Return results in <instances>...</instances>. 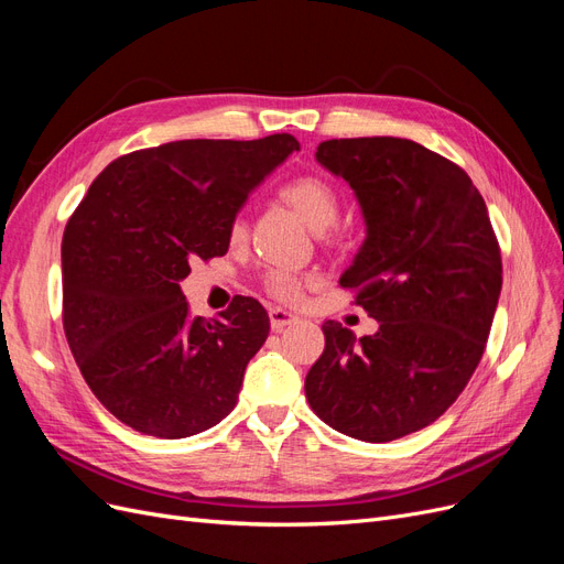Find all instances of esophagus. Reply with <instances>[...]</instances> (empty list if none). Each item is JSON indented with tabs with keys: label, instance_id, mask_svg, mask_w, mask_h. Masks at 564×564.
I'll list each match as a JSON object with an SVG mask.
<instances>
[{
	"label": "esophagus",
	"instance_id": "esophagus-1",
	"mask_svg": "<svg viewBox=\"0 0 564 564\" xmlns=\"http://www.w3.org/2000/svg\"><path fill=\"white\" fill-rule=\"evenodd\" d=\"M296 322H299V317L294 313L284 311V308H272L270 311V327H272V332L280 334L286 327H292V324H296Z\"/></svg>",
	"mask_w": 564,
	"mask_h": 564
}]
</instances>
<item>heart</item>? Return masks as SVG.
Returning a JSON list of instances; mask_svg holds the SVG:
<instances>
[{
  "label": "heart",
  "mask_w": 564,
  "mask_h": 564,
  "mask_svg": "<svg viewBox=\"0 0 564 564\" xmlns=\"http://www.w3.org/2000/svg\"><path fill=\"white\" fill-rule=\"evenodd\" d=\"M280 197L313 230L329 228V226H334V220L338 218V209H340L338 193H336V187L322 176H315V174L296 176L294 181H289L280 187ZM245 232H247L245 218L237 216L232 220V226H230V237H232V240H240ZM265 289L280 301H296L301 296L303 280L292 275V272L272 270L270 275L265 278Z\"/></svg>",
  "instance_id": "b5f03b06"
}]
</instances>
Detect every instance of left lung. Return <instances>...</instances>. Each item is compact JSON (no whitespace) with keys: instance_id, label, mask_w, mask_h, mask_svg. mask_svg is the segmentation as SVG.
Listing matches in <instances>:
<instances>
[{"instance_id":"1","label":"left lung","mask_w":564,"mask_h":564,"mask_svg":"<svg viewBox=\"0 0 564 564\" xmlns=\"http://www.w3.org/2000/svg\"><path fill=\"white\" fill-rule=\"evenodd\" d=\"M317 162L352 191L367 237L338 284L379 319L355 338L322 324L305 398L334 431L390 442L440 419L480 365L501 294V249L464 169L406 139H334Z\"/></svg>"}]
</instances>
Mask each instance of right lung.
<instances>
[{
  "instance_id": "obj_1",
  "label": "right lung",
  "mask_w": 564,
  "mask_h": 564,
  "mask_svg": "<svg viewBox=\"0 0 564 564\" xmlns=\"http://www.w3.org/2000/svg\"><path fill=\"white\" fill-rule=\"evenodd\" d=\"M299 141H174L110 162L63 235V329L84 381L143 435L191 437L226 419L265 344L263 305L193 317L191 263L224 256L249 193Z\"/></svg>"
}]
</instances>
